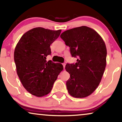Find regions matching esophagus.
Here are the masks:
<instances>
[{
    "label": "esophagus",
    "mask_w": 122,
    "mask_h": 122,
    "mask_svg": "<svg viewBox=\"0 0 122 122\" xmlns=\"http://www.w3.org/2000/svg\"><path fill=\"white\" fill-rule=\"evenodd\" d=\"M63 68H64V69H65V66H66V64L65 63H63Z\"/></svg>",
    "instance_id": "obj_1"
}]
</instances>
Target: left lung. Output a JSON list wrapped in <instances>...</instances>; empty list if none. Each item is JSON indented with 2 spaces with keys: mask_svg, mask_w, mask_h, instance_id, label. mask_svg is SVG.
I'll return each mask as SVG.
<instances>
[{
  "mask_svg": "<svg viewBox=\"0 0 122 122\" xmlns=\"http://www.w3.org/2000/svg\"><path fill=\"white\" fill-rule=\"evenodd\" d=\"M61 38L70 48L75 64L67 63L70 78L66 86L71 96L85 98L99 86L106 66L107 48L104 41L94 29L81 26L66 30Z\"/></svg>",
  "mask_w": 122,
  "mask_h": 122,
  "instance_id": "8db88e82",
  "label": "left lung"
}]
</instances>
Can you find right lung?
<instances>
[{
    "instance_id": "1",
    "label": "right lung",
    "mask_w": 122,
    "mask_h": 122,
    "mask_svg": "<svg viewBox=\"0 0 122 122\" xmlns=\"http://www.w3.org/2000/svg\"><path fill=\"white\" fill-rule=\"evenodd\" d=\"M61 31L33 28L23 35L15 48L18 76L25 89L35 96L49 94L63 71L61 63L46 61V56L51 54L50 46L59 37Z\"/></svg>"
}]
</instances>
